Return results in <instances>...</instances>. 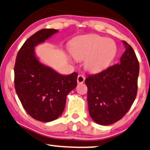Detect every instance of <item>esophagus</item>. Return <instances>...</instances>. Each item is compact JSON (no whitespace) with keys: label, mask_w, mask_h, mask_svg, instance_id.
<instances>
[{"label":"esophagus","mask_w":150,"mask_h":150,"mask_svg":"<svg viewBox=\"0 0 150 150\" xmlns=\"http://www.w3.org/2000/svg\"><path fill=\"white\" fill-rule=\"evenodd\" d=\"M84 80H85V78H84V77L82 75H79L78 76H77V82L78 84H81V83H83L84 82Z\"/></svg>","instance_id":"34e87169"}]
</instances>
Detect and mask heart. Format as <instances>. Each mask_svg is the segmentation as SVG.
<instances>
[{"label": "heart", "instance_id": "1", "mask_svg": "<svg viewBox=\"0 0 150 150\" xmlns=\"http://www.w3.org/2000/svg\"><path fill=\"white\" fill-rule=\"evenodd\" d=\"M75 60H84V68L91 73H100L110 64L117 53L112 40L97 35H83L74 40L70 49Z\"/></svg>", "mask_w": 150, "mask_h": 150}]
</instances>
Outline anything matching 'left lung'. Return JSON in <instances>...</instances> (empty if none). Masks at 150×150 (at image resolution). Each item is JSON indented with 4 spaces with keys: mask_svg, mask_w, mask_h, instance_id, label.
I'll return each instance as SVG.
<instances>
[{
    "mask_svg": "<svg viewBox=\"0 0 150 150\" xmlns=\"http://www.w3.org/2000/svg\"><path fill=\"white\" fill-rule=\"evenodd\" d=\"M122 42L126 50L120 63L85 80L90 117L100 125L121 120L136 97L139 62L133 48L125 41Z\"/></svg>",
    "mask_w": 150,
    "mask_h": 150,
    "instance_id": "1",
    "label": "left lung"
}]
</instances>
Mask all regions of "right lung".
<instances>
[{"label":"right lung","instance_id":"obj_1","mask_svg":"<svg viewBox=\"0 0 150 150\" xmlns=\"http://www.w3.org/2000/svg\"><path fill=\"white\" fill-rule=\"evenodd\" d=\"M59 30L36 32L23 43L14 65V87L26 112L33 119L49 122L62 114L68 93L77 86V73L63 75L41 63L35 47Z\"/></svg>","mask_w":150,"mask_h":150}]
</instances>
